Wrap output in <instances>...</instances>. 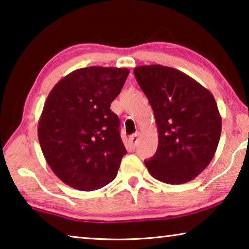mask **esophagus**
<instances>
[{"label":"esophagus","mask_w":249,"mask_h":249,"mask_svg":"<svg viewBox=\"0 0 249 249\" xmlns=\"http://www.w3.org/2000/svg\"><path fill=\"white\" fill-rule=\"evenodd\" d=\"M138 138H139V133L138 132H136V133H133V135L130 137V138H129V140H130V142H131V145L135 147L136 146V143H137V142H138Z\"/></svg>","instance_id":"1"}]
</instances>
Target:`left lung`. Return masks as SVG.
Masks as SVG:
<instances>
[{
	"instance_id": "obj_1",
	"label": "left lung",
	"mask_w": 249,
	"mask_h": 249,
	"mask_svg": "<svg viewBox=\"0 0 249 249\" xmlns=\"http://www.w3.org/2000/svg\"><path fill=\"white\" fill-rule=\"evenodd\" d=\"M158 131L156 154L145 165L167 184L194 179L210 164L221 135V117L211 92L189 75L161 65L133 70Z\"/></svg>"
}]
</instances>
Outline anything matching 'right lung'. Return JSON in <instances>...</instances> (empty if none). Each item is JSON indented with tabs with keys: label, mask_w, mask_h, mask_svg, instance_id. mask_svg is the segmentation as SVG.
<instances>
[{
	"label": "right lung",
	"mask_w": 249,
	"mask_h": 249,
	"mask_svg": "<svg viewBox=\"0 0 249 249\" xmlns=\"http://www.w3.org/2000/svg\"><path fill=\"white\" fill-rule=\"evenodd\" d=\"M128 75L127 68H80L63 77L47 96L38 122L39 143L65 184L94 191L116 178L127 150L110 106Z\"/></svg>",
	"instance_id": "1"
}]
</instances>
